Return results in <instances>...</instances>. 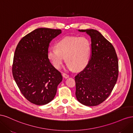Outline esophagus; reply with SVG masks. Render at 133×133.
Returning <instances> with one entry per match:
<instances>
[{"label": "esophagus", "mask_w": 133, "mask_h": 133, "mask_svg": "<svg viewBox=\"0 0 133 133\" xmlns=\"http://www.w3.org/2000/svg\"><path fill=\"white\" fill-rule=\"evenodd\" d=\"M62 75H63V76L64 78H68L69 77V75H68V74H66V73H63L62 74Z\"/></svg>", "instance_id": "34e87169"}]
</instances>
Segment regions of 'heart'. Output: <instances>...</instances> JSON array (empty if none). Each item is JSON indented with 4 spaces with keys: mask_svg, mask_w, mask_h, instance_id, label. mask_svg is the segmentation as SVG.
Instances as JSON below:
<instances>
[{
    "mask_svg": "<svg viewBox=\"0 0 133 133\" xmlns=\"http://www.w3.org/2000/svg\"><path fill=\"white\" fill-rule=\"evenodd\" d=\"M55 48L49 49L47 57L57 69L61 67L64 58L68 67L75 70L82 69L89 60L91 44L86 37H65L56 43Z\"/></svg>",
    "mask_w": 133,
    "mask_h": 133,
    "instance_id": "b5f03b06",
    "label": "heart"
}]
</instances>
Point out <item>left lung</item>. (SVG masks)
I'll list each match as a JSON object with an SVG mask.
<instances>
[{
  "instance_id": "1",
  "label": "left lung",
  "mask_w": 133,
  "mask_h": 133,
  "mask_svg": "<svg viewBox=\"0 0 133 133\" xmlns=\"http://www.w3.org/2000/svg\"><path fill=\"white\" fill-rule=\"evenodd\" d=\"M91 38V55L85 68L75 76L76 97L86 106H96L107 99L117 81L118 59L112 44L94 29L79 30Z\"/></svg>"
}]
</instances>
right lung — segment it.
I'll return each mask as SVG.
<instances>
[{
	"instance_id": "right-lung-1",
	"label": "right lung",
	"mask_w": 133,
	"mask_h": 133,
	"mask_svg": "<svg viewBox=\"0 0 133 133\" xmlns=\"http://www.w3.org/2000/svg\"><path fill=\"white\" fill-rule=\"evenodd\" d=\"M60 29L38 28L24 37L16 48L12 73L23 95L38 105L51 102L62 81L61 73L48 59L50 42Z\"/></svg>"
}]
</instances>
